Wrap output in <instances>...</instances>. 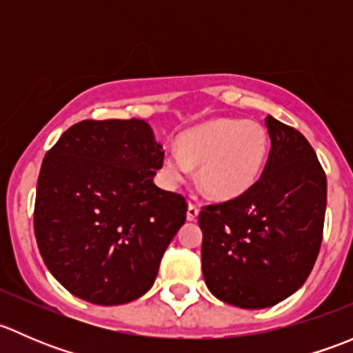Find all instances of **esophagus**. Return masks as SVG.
<instances>
[{
	"label": "esophagus",
	"instance_id": "34e87169",
	"mask_svg": "<svg viewBox=\"0 0 353 353\" xmlns=\"http://www.w3.org/2000/svg\"><path fill=\"white\" fill-rule=\"evenodd\" d=\"M198 213H199L198 206L194 205V203H190V205H188V213H186L188 220H190V222H193V220H196Z\"/></svg>",
	"mask_w": 353,
	"mask_h": 353
}]
</instances>
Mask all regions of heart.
<instances>
[{"label":"heart","mask_w":353,"mask_h":353,"mask_svg":"<svg viewBox=\"0 0 353 353\" xmlns=\"http://www.w3.org/2000/svg\"><path fill=\"white\" fill-rule=\"evenodd\" d=\"M177 150L163 157L170 186L184 183L191 167L210 196L232 199L258 183L270 152L268 131L258 121L216 117L177 137Z\"/></svg>","instance_id":"1"}]
</instances>
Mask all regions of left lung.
Returning a JSON list of instances; mask_svg holds the SVG:
<instances>
[{
	"instance_id": "obj_1",
	"label": "left lung",
	"mask_w": 353,
	"mask_h": 353,
	"mask_svg": "<svg viewBox=\"0 0 353 353\" xmlns=\"http://www.w3.org/2000/svg\"><path fill=\"white\" fill-rule=\"evenodd\" d=\"M272 148L258 183L203 206L201 268L227 304L263 309L304 285L323 241L326 174L301 131L266 116Z\"/></svg>"
}]
</instances>
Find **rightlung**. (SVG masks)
I'll list each match as a JSON object with an SVG mask.
<instances>
[{
  "label": "right lung",
  "instance_id": "add662e5",
  "mask_svg": "<svg viewBox=\"0 0 353 353\" xmlns=\"http://www.w3.org/2000/svg\"><path fill=\"white\" fill-rule=\"evenodd\" d=\"M162 163V145L141 119L80 121L46 154L34 230L66 290L99 305L150 290L188 212L183 194L154 184Z\"/></svg>",
  "mask_w": 353,
  "mask_h": 353
}]
</instances>
